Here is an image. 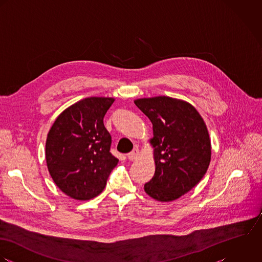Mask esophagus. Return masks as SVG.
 <instances>
[{"instance_id": "34e87169", "label": "esophagus", "mask_w": 262, "mask_h": 262, "mask_svg": "<svg viewBox=\"0 0 262 262\" xmlns=\"http://www.w3.org/2000/svg\"><path fill=\"white\" fill-rule=\"evenodd\" d=\"M140 156V150L138 148H135L130 153L127 154V158L129 160H135V159H138Z\"/></svg>"}]
</instances>
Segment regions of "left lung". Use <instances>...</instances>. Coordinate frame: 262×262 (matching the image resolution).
<instances>
[{"label":"left lung","instance_id":"left-lung-1","mask_svg":"<svg viewBox=\"0 0 262 262\" xmlns=\"http://www.w3.org/2000/svg\"><path fill=\"white\" fill-rule=\"evenodd\" d=\"M153 124L155 174L144 189L152 199L173 202L205 176L211 157L208 127L193 105L169 96L135 100Z\"/></svg>","mask_w":262,"mask_h":262}]
</instances>
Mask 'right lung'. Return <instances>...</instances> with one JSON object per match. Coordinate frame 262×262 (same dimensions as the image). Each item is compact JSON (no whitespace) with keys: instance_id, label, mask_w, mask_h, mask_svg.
Instances as JSON below:
<instances>
[{"instance_id":"add662e5","label":"right lung","mask_w":262,"mask_h":262,"mask_svg":"<svg viewBox=\"0 0 262 262\" xmlns=\"http://www.w3.org/2000/svg\"><path fill=\"white\" fill-rule=\"evenodd\" d=\"M112 97H87L66 108L48 134L46 159L55 185L68 196L89 201L99 195L118 159L103 117Z\"/></svg>"}]
</instances>
